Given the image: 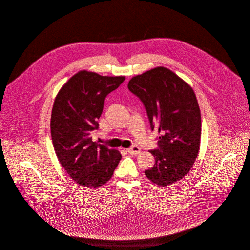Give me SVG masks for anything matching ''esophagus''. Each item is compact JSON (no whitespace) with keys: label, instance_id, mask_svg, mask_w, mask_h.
<instances>
[{"label":"esophagus","instance_id":"esophagus-1","mask_svg":"<svg viewBox=\"0 0 250 250\" xmlns=\"http://www.w3.org/2000/svg\"><path fill=\"white\" fill-rule=\"evenodd\" d=\"M127 152L131 155H138L139 153H141V148L137 145H133L132 147L127 149Z\"/></svg>","mask_w":250,"mask_h":250}]
</instances>
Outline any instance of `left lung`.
Instances as JSON below:
<instances>
[{
  "instance_id": "obj_1",
  "label": "left lung",
  "mask_w": 250,
  "mask_h": 250,
  "mask_svg": "<svg viewBox=\"0 0 250 250\" xmlns=\"http://www.w3.org/2000/svg\"><path fill=\"white\" fill-rule=\"evenodd\" d=\"M127 87L143 102L151 129L160 133L158 148L150 151L155 165L144 173L160 187L169 186L189 172L199 153L202 118L195 93L162 66L133 77Z\"/></svg>"
}]
</instances>
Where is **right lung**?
I'll list each match as a JSON object with an SVG mask.
<instances>
[{"label":"right lung","instance_id":"1","mask_svg":"<svg viewBox=\"0 0 250 250\" xmlns=\"http://www.w3.org/2000/svg\"><path fill=\"white\" fill-rule=\"evenodd\" d=\"M125 79L80 71L55 98L50 119L54 150L69 176L85 188L106 184L122 158L119 151L93 142L92 134L99 127L107 95Z\"/></svg>","mask_w":250,"mask_h":250}]
</instances>
